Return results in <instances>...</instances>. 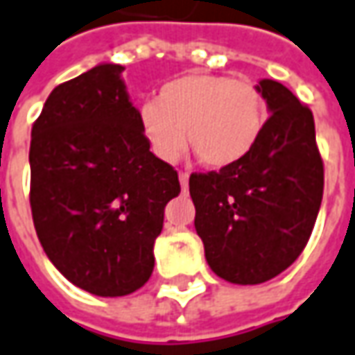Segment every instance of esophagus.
<instances>
[{
  "label": "esophagus",
  "instance_id": "34e87169",
  "mask_svg": "<svg viewBox=\"0 0 355 355\" xmlns=\"http://www.w3.org/2000/svg\"><path fill=\"white\" fill-rule=\"evenodd\" d=\"M178 180H180V187H182V190L189 189V173H180V175H178Z\"/></svg>",
  "mask_w": 355,
  "mask_h": 355
}]
</instances>
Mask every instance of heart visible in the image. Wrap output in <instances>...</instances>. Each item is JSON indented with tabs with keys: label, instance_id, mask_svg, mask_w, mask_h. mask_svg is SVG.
Segmentation results:
<instances>
[{
	"label": "heart",
	"instance_id": "1",
	"mask_svg": "<svg viewBox=\"0 0 355 355\" xmlns=\"http://www.w3.org/2000/svg\"><path fill=\"white\" fill-rule=\"evenodd\" d=\"M267 121V102L250 80L224 74H187L139 107V128L151 151L177 161L187 147L202 165L226 168L253 151Z\"/></svg>",
	"mask_w": 355,
	"mask_h": 355
}]
</instances>
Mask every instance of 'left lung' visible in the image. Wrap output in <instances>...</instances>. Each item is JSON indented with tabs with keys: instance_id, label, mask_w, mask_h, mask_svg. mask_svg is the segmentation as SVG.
<instances>
[{
	"instance_id": "obj_1",
	"label": "left lung",
	"mask_w": 355,
	"mask_h": 355,
	"mask_svg": "<svg viewBox=\"0 0 355 355\" xmlns=\"http://www.w3.org/2000/svg\"><path fill=\"white\" fill-rule=\"evenodd\" d=\"M269 119L248 157L218 173H192L194 227L216 275L259 285L299 257L320 210L322 157L314 117L275 80L257 84Z\"/></svg>"
}]
</instances>
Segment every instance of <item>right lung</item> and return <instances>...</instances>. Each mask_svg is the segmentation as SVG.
Segmentation results:
<instances>
[{"instance_id":"1","label":"right lung","mask_w":355,"mask_h":355,"mask_svg":"<svg viewBox=\"0 0 355 355\" xmlns=\"http://www.w3.org/2000/svg\"><path fill=\"white\" fill-rule=\"evenodd\" d=\"M123 67L98 64L56 86L31 131L33 224L76 287L123 297L153 273V245L177 171L149 151Z\"/></svg>"}]
</instances>
